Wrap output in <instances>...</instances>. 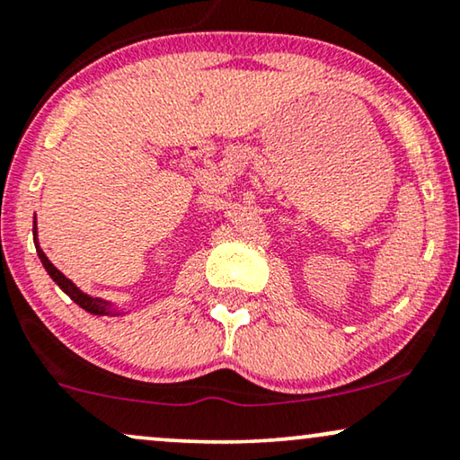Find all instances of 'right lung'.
<instances>
[{"label":"right lung","instance_id":"obj_1","mask_svg":"<svg viewBox=\"0 0 460 460\" xmlns=\"http://www.w3.org/2000/svg\"><path fill=\"white\" fill-rule=\"evenodd\" d=\"M36 250H38L40 261H42L44 270L49 271V276L52 278V280H55L57 287H59V288L63 290V293H66L67 297L74 301V304H78L80 307H83V310H86L89 314H95V316H123V314H127L125 310H119V307H116L114 304H110V301L91 297V295L83 293V290L75 287V284H74L72 280H69V278L63 276V273H61L59 270H57L55 265L50 263L49 257H46V254H44V250L40 248L38 237H36Z\"/></svg>","mask_w":460,"mask_h":460}]
</instances>
